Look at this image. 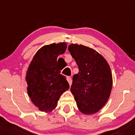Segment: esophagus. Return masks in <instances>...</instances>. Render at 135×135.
<instances>
[{
  "label": "esophagus",
  "mask_w": 135,
  "mask_h": 135,
  "mask_svg": "<svg viewBox=\"0 0 135 135\" xmlns=\"http://www.w3.org/2000/svg\"><path fill=\"white\" fill-rule=\"evenodd\" d=\"M66 80H67L68 82H69V85H72V82H73V81H72V78L70 77V76H68L67 78H66Z\"/></svg>",
  "instance_id": "34e87169"
}]
</instances>
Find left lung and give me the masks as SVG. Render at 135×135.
<instances>
[{
	"mask_svg": "<svg viewBox=\"0 0 135 135\" xmlns=\"http://www.w3.org/2000/svg\"><path fill=\"white\" fill-rule=\"evenodd\" d=\"M68 50L79 69L70 88L78 108L84 114H95L110 97L112 76L109 65L97 51L87 46L71 44Z\"/></svg>",
	"mask_w": 135,
	"mask_h": 135,
	"instance_id": "left-lung-1",
	"label": "left lung"
}]
</instances>
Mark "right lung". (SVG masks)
<instances>
[{"label": "right lung", "mask_w": 135, "mask_h": 135, "mask_svg": "<svg viewBox=\"0 0 135 135\" xmlns=\"http://www.w3.org/2000/svg\"><path fill=\"white\" fill-rule=\"evenodd\" d=\"M65 42L42 47L34 56L27 72L28 97L40 111L50 112L57 105L60 96L69 89L66 77L61 74L57 61L65 52Z\"/></svg>", "instance_id": "1"}]
</instances>
